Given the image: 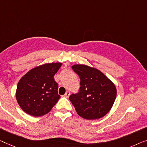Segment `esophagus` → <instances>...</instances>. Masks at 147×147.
<instances>
[{"mask_svg": "<svg viewBox=\"0 0 147 147\" xmlns=\"http://www.w3.org/2000/svg\"><path fill=\"white\" fill-rule=\"evenodd\" d=\"M69 96H70V92H69V91L65 93V95H64L65 97H66V98H69Z\"/></svg>", "mask_w": 147, "mask_h": 147, "instance_id": "obj_1", "label": "esophagus"}]
</instances>
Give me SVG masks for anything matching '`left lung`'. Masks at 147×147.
<instances>
[{
  "instance_id": "8db88e82",
  "label": "left lung",
  "mask_w": 147,
  "mask_h": 147,
  "mask_svg": "<svg viewBox=\"0 0 147 147\" xmlns=\"http://www.w3.org/2000/svg\"><path fill=\"white\" fill-rule=\"evenodd\" d=\"M72 69L80 79L79 92L69 97L78 115L89 120L104 117L115 102L117 95L115 84L95 68L74 65Z\"/></svg>"
}]
</instances>
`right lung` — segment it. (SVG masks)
<instances>
[{
    "label": "right lung",
    "mask_w": 147,
    "mask_h": 147,
    "mask_svg": "<svg viewBox=\"0 0 147 147\" xmlns=\"http://www.w3.org/2000/svg\"><path fill=\"white\" fill-rule=\"evenodd\" d=\"M62 63L39 65L28 71L18 83L16 98L22 109L39 117L49 113L61 98L58 84L54 79Z\"/></svg>",
    "instance_id": "add662e5"
}]
</instances>
